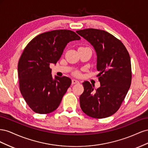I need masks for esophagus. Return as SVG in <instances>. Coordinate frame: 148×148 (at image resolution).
I'll return each mask as SVG.
<instances>
[{"label":"esophagus","mask_w":148,"mask_h":148,"mask_svg":"<svg viewBox=\"0 0 148 148\" xmlns=\"http://www.w3.org/2000/svg\"><path fill=\"white\" fill-rule=\"evenodd\" d=\"M71 83H72V84H77V83H79V81H78V80L75 79H73L72 81H71Z\"/></svg>","instance_id":"1"}]
</instances>
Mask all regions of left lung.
Listing matches in <instances>:
<instances>
[{"instance_id":"obj_1","label":"left lung","mask_w":148,"mask_h":148,"mask_svg":"<svg viewBox=\"0 0 148 148\" xmlns=\"http://www.w3.org/2000/svg\"><path fill=\"white\" fill-rule=\"evenodd\" d=\"M77 33L93 46L97 56V75L101 86L85 81L79 97L84 114L95 119L108 117L118 110L132 82L131 60L123 44L104 30L89 28Z\"/></svg>"}]
</instances>
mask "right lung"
Instances as JSON below:
<instances>
[{"instance_id":"add662e5","label":"right lung","mask_w":148,"mask_h":148,"mask_svg":"<svg viewBox=\"0 0 148 148\" xmlns=\"http://www.w3.org/2000/svg\"><path fill=\"white\" fill-rule=\"evenodd\" d=\"M70 30L59 29L40 34L28 44L18 64L20 92L34 112L51 113L57 109L71 83L66 77H52L50 64H56L66 44L79 40Z\"/></svg>"}]
</instances>
